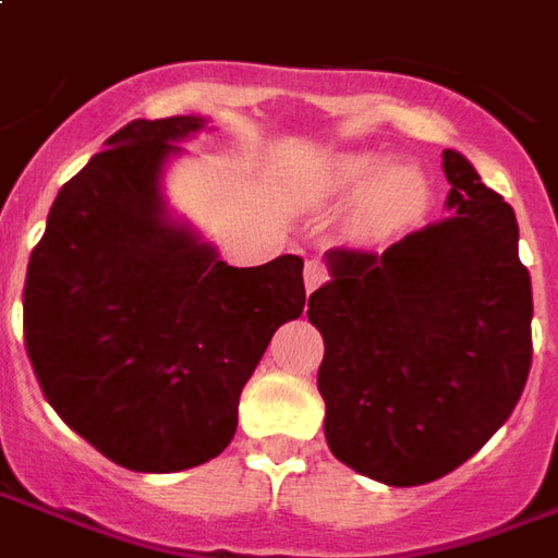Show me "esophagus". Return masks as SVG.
Returning <instances> with one entry per match:
<instances>
[{
	"instance_id": "esophagus-1",
	"label": "esophagus",
	"mask_w": 558,
	"mask_h": 558,
	"mask_svg": "<svg viewBox=\"0 0 558 558\" xmlns=\"http://www.w3.org/2000/svg\"><path fill=\"white\" fill-rule=\"evenodd\" d=\"M325 280H328V268L322 266L319 259H307V266H304V290H319Z\"/></svg>"
}]
</instances>
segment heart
<instances>
[{
	"mask_svg": "<svg viewBox=\"0 0 558 558\" xmlns=\"http://www.w3.org/2000/svg\"><path fill=\"white\" fill-rule=\"evenodd\" d=\"M381 162L366 153H352V156H337L333 162L322 168L316 180V195L322 201H349L357 197L366 187V213L375 218H399L414 213L426 197V180L416 168L396 165L387 168L381 178Z\"/></svg>",
	"mask_w": 558,
	"mask_h": 558,
	"instance_id": "obj_1",
	"label": "heart"
}]
</instances>
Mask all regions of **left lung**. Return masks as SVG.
Instances as JSON below:
<instances>
[{
	"label": "left lung",
	"instance_id": "1",
	"mask_svg": "<svg viewBox=\"0 0 558 558\" xmlns=\"http://www.w3.org/2000/svg\"><path fill=\"white\" fill-rule=\"evenodd\" d=\"M452 216L384 254L331 247L307 319L325 357V440L363 476L411 488L461 468L518 405L532 366V283L518 218L444 150Z\"/></svg>",
	"mask_w": 558,
	"mask_h": 558
}]
</instances>
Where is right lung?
<instances>
[{"label":"right lung","instance_id":"add662e5","mask_svg":"<svg viewBox=\"0 0 558 558\" xmlns=\"http://www.w3.org/2000/svg\"><path fill=\"white\" fill-rule=\"evenodd\" d=\"M204 118L130 121L61 185L28 257L23 333L56 414L114 464L221 456L275 331L304 311V259L233 268L165 213L159 177Z\"/></svg>","mask_w":558,"mask_h":558}]
</instances>
